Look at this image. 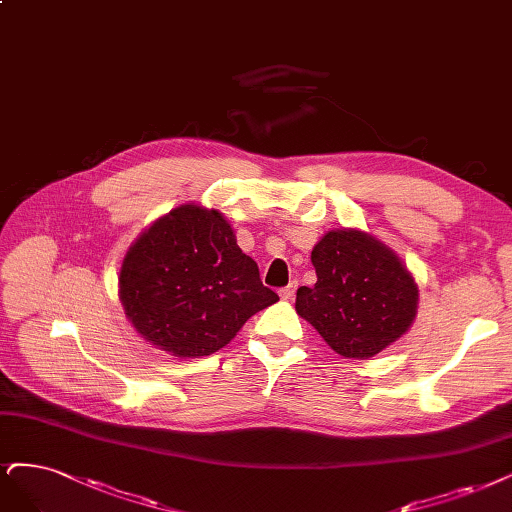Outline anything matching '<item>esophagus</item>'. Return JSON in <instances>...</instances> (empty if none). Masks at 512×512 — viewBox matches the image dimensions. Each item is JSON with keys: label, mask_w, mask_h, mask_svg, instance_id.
I'll list each match as a JSON object with an SVG mask.
<instances>
[{"label": "esophagus", "mask_w": 512, "mask_h": 512, "mask_svg": "<svg viewBox=\"0 0 512 512\" xmlns=\"http://www.w3.org/2000/svg\"><path fill=\"white\" fill-rule=\"evenodd\" d=\"M294 292H296V281H292V284L286 286V288H281V290H279V296L284 298V301H290V298L294 296Z\"/></svg>", "instance_id": "34e87169"}]
</instances>
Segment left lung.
<instances>
[{
	"label": "left lung",
	"mask_w": 512,
	"mask_h": 512,
	"mask_svg": "<svg viewBox=\"0 0 512 512\" xmlns=\"http://www.w3.org/2000/svg\"><path fill=\"white\" fill-rule=\"evenodd\" d=\"M317 281L296 292V313L345 358L368 360L415 320L419 290L385 243L356 228L328 231L311 252Z\"/></svg>",
	"instance_id": "obj_1"
}]
</instances>
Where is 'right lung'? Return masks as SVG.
Here are the masks:
<instances>
[{
  "label": "right lung",
  "mask_w": 512,
  "mask_h": 512,
  "mask_svg": "<svg viewBox=\"0 0 512 512\" xmlns=\"http://www.w3.org/2000/svg\"><path fill=\"white\" fill-rule=\"evenodd\" d=\"M133 328L175 358L209 356L279 296L218 209L186 203L135 239L118 275Z\"/></svg>",
  "instance_id": "right-lung-1"
}]
</instances>
